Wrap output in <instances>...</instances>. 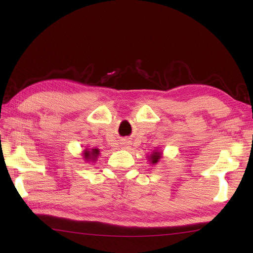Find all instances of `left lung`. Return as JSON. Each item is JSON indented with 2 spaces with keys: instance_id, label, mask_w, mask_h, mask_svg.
<instances>
[{
  "instance_id": "1",
  "label": "left lung",
  "mask_w": 253,
  "mask_h": 253,
  "mask_svg": "<svg viewBox=\"0 0 253 253\" xmlns=\"http://www.w3.org/2000/svg\"><path fill=\"white\" fill-rule=\"evenodd\" d=\"M161 152H154L153 154H151V158H150V161H151L152 164L158 163V161L161 159Z\"/></svg>"
}]
</instances>
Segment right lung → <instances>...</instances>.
Wrapping results in <instances>:
<instances>
[{
	"instance_id": "obj_1",
	"label": "right lung",
	"mask_w": 253,
	"mask_h": 253,
	"mask_svg": "<svg viewBox=\"0 0 253 253\" xmlns=\"http://www.w3.org/2000/svg\"><path fill=\"white\" fill-rule=\"evenodd\" d=\"M99 155V150L98 149H92L91 150V151H87V150H85V152L84 153V159L85 160H95L96 159V157H98Z\"/></svg>"
}]
</instances>
